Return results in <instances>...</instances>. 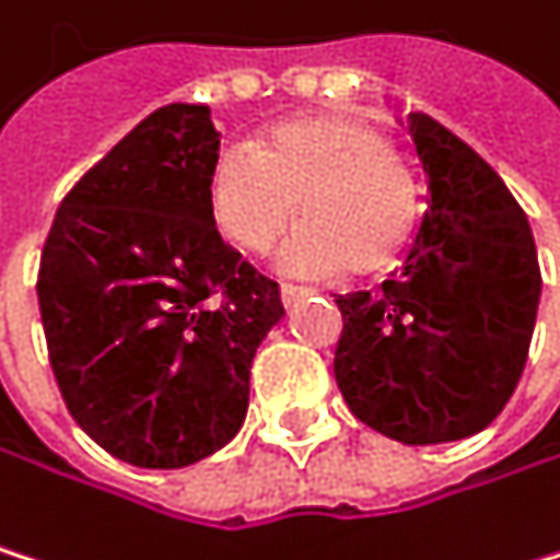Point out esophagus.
<instances>
[{
	"instance_id": "1",
	"label": "esophagus",
	"mask_w": 560,
	"mask_h": 560,
	"mask_svg": "<svg viewBox=\"0 0 560 560\" xmlns=\"http://www.w3.org/2000/svg\"><path fill=\"white\" fill-rule=\"evenodd\" d=\"M308 295H315V289H305V285H282V302L289 305V308H295L299 302H305Z\"/></svg>"
}]
</instances>
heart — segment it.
<instances>
[{
    "label": "heart",
    "mask_w": 560,
    "mask_h": 560,
    "mask_svg": "<svg viewBox=\"0 0 560 560\" xmlns=\"http://www.w3.org/2000/svg\"><path fill=\"white\" fill-rule=\"evenodd\" d=\"M212 222L238 252L265 255L299 212L285 268L378 275L411 245L421 185L401 149L362 115L292 118L229 152L212 175Z\"/></svg>",
    "instance_id": "obj_1"
}]
</instances>
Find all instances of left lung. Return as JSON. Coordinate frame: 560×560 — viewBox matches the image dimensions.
<instances>
[{
    "instance_id": "1",
    "label": "left lung",
    "mask_w": 560,
    "mask_h": 560,
    "mask_svg": "<svg viewBox=\"0 0 560 560\" xmlns=\"http://www.w3.org/2000/svg\"><path fill=\"white\" fill-rule=\"evenodd\" d=\"M431 202L401 275L338 295L335 382L358 421L405 445L488 428L522 382L541 299L525 209L431 115L408 118Z\"/></svg>"
}]
</instances>
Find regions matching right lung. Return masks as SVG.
Listing matches in <instances>:
<instances>
[{"label":"right lung","instance_id":"1","mask_svg":"<svg viewBox=\"0 0 560 560\" xmlns=\"http://www.w3.org/2000/svg\"><path fill=\"white\" fill-rule=\"evenodd\" d=\"M206 105H165L62 198L38 261L49 365L75 424L136 468H185L238 434L278 282L212 222Z\"/></svg>","mask_w":560,"mask_h":560}]
</instances>
